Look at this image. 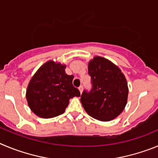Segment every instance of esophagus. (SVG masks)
I'll return each mask as SVG.
<instances>
[{
  "mask_svg": "<svg viewBox=\"0 0 158 158\" xmlns=\"http://www.w3.org/2000/svg\"><path fill=\"white\" fill-rule=\"evenodd\" d=\"M79 91H80V93L82 94V89H83V86H80L79 87Z\"/></svg>",
  "mask_w": 158,
  "mask_h": 158,
  "instance_id": "esophagus-1",
  "label": "esophagus"
}]
</instances>
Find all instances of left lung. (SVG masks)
<instances>
[{
    "mask_svg": "<svg viewBox=\"0 0 158 158\" xmlns=\"http://www.w3.org/2000/svg\"><path fill=\"white\" fill-rule=\"evenodd\" d=\"M92 89L83 91L81 103L88 115L101 121H110L127 105L128 86L124 75L108 59L96 56L88 63Z\"/></svg>",
    "mask_w": 158,
    "mask_h": 158,
    "instance_id": "8db88e82",
    "label": "left lung"
}]
</instances>
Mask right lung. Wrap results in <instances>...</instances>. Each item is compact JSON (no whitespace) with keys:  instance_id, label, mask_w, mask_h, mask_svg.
<instances>
[{"instance_id":"1","label":"right lung","mask_w":158,"mask_h":158,"mask_svg":"<svg viewBox=\"0 0 158 158\" xmlns=\"http://www.w3.org/2000/svg\"><path fill=\"white\" fill-rule=\"evenodd\" d=\"M66 65L49 60L38 69L30 80L26 98L31 110L44 119L64 113L69 100L80 96L72 85L74 76L65 73Z\"/></svg>"}]
</instances>
